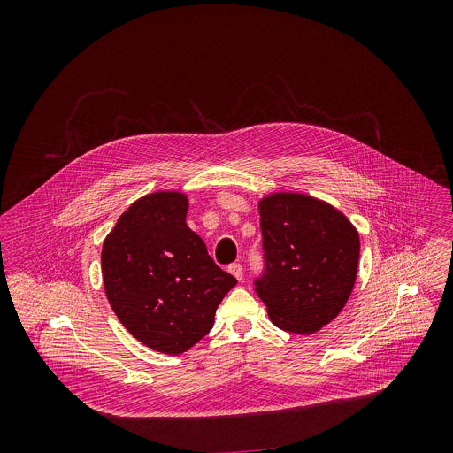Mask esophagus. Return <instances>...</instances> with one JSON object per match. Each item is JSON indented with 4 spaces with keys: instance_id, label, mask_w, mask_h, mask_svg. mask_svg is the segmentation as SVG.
Returning a JSON list of instances; mask_svg holds the SVG:
<instances>
[{
    "instance_id": "obj_1",
    "label": "esophagus",
    "mask_w": 453,
    "mask_h": 453,
    "mask_svg": "<svg viewBox=\"0 0 453 453\" xmlns=\"http://www.w3.org/2000/svg\"><path fill=\"white\" fill-rule=\"evenodd\" d=\"M228 272H230L237 280H242V277H244V272H242V265H241V263H232V265H228Z\"/></svg>"
}]
</instances>
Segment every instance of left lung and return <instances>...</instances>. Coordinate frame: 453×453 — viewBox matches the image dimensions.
I'll return each instance as SVG.
<instances>
[{"label": "left lung", "instance_id": "obj_1", "mask_svg": "<svg viewBox=\"0 0 453 453\" xmlns=\"http://www.w3.org/2000/svg\"><path fill=\"white\" fill-rule=\"evenodd\" d=\"M258 209L265 272L255 286L268 318L289 333H316L354 289L359 234L345 214L311 195H266Z\"/></svg>", "mask_w": 453, "mask_h": 453}]
</instances>
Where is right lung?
<instances>
[{
  "label": "right lung",
  "mask_w": 453,
  "mask_h": 453,
  "mask_svg": "<svg viewBox=\"0 0 453 453\" xmlns=\"http://www.w3.org/2000/svg\"><path fill=\"white\" fill-rule=\"evenodd\" d=\"M187 212L181 192L144 195L119 218L101 253L104 291L120 323L146 347L173 356L211 331L237 284L207 255Z\"/></svg>",
  "instance_id": "obj_1"
}]
</instances>
